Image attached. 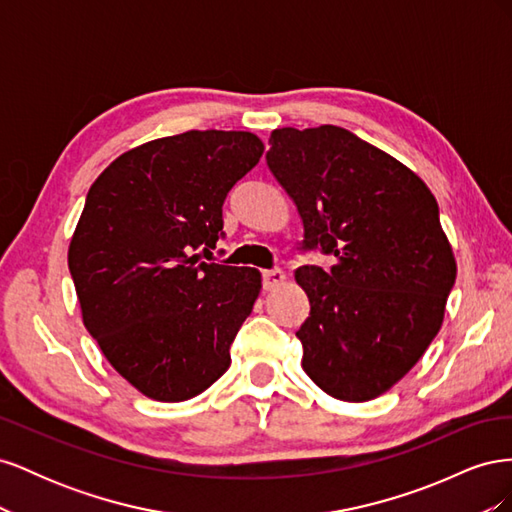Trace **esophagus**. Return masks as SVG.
<instances>
[{"label": "esophagus", "instance_id": "esophagus-1", "mask_svg": "<svg viewBox=\"0 0 512 512\" xmlns=\"http://www.w3.org/2000/svg\"><path fill=\"white\" fill-rule=\"evenodd\" d=\"M286 280V275L282 269H269V271H262V288L265 290H273L277 286H282Z\"/></svg>", "mask_w": 512, "mask_h": 512}]
</instances>
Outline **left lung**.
<instances>
[{"mask_svg":"<svg viewBox=\"0 0 512 512\" xmlns=\"http://www.w3.org/2000/svg\"><path fill=\"white\" fill-rule=\"evenodd\" d=\"M269 145L267 166L301 215L303 250L335 256L329 271H297L309 299L297 331L303 369L337 399H374L438 335L455 284L436 198L344 128L273 130Z\"/></svg>","mask_w":512,"mask_h":512,"instance_id":"left-lung-1","label":"left lung"}]
</instances>
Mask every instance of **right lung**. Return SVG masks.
<instances>
[{
    "label": "right lung",
    "mask_w": 512,
    "mask_h": 512,
    "mask_svg": "<svg viewBox=\"0 0 512 512\" xmlns=\"http://www.w3.org/2000/svg\"><path fill=\"white\" fill-rule=\"evenodd\" d=\"M262 151L252 132L190 130L126 151L87 192L68 250L83 322L151 399H192L230 367L260 273L194 252L224 237V200Z\"/></svg>",
    "instance_id": "obj_1"
}]
</instances>
